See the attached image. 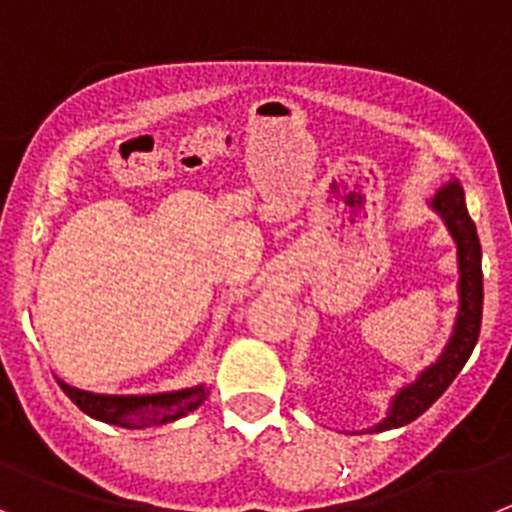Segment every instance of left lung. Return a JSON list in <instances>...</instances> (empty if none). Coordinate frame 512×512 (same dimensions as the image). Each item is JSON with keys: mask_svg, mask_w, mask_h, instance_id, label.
Masks as SVG:
<instances>
[{"mask_svg": "<svg viewBox=\"0 0 512 512\" xmlns=\"http://www.w3.org/2000/svg\"><path fill=\"white\" fill-rule=\"evenodd\" d=\"M431 204L444 216L451 234L457 239L459 270H462V278H459L462 303H459L457 326H454L451 342L446 344L439 362H434L426 372H421V377L413 385H408V388L395 395L388 418L377 423L372 431L405 426V423L416 421L423 411H428L439 400V395L454 382V377L462 372L464 362H467L474 344L480 339L482 296H485L482 293V247L480 237H477V227H474L467 204H464V188L457 181L446 183Z\"/></svg>", "mask_w": 512, "mask_h": 512, "instance_id": "1", "label": "left lung"}]
</instances>
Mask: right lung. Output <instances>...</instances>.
I'll list each match as a JSON object with an SVG mask.
<instances>
[{"label": "right lung", "instance_id": "right-lung-1", "mask_svg": "<svg viewBox=\"0 0 512 512\" xmlns=\"http://www.w3.org/2000/svg\"><path fill=\"white\" fill-rule=\"evenodd\" d=\"M58 385L86 416L124 428H150L176 421V418H183L191 411H196L206 400V395H209L204 385L160 395H96L71 388V385L61 380H58Z\"/></svg>", "mask_w": 512, "mask_h": 512}]
</instances>
